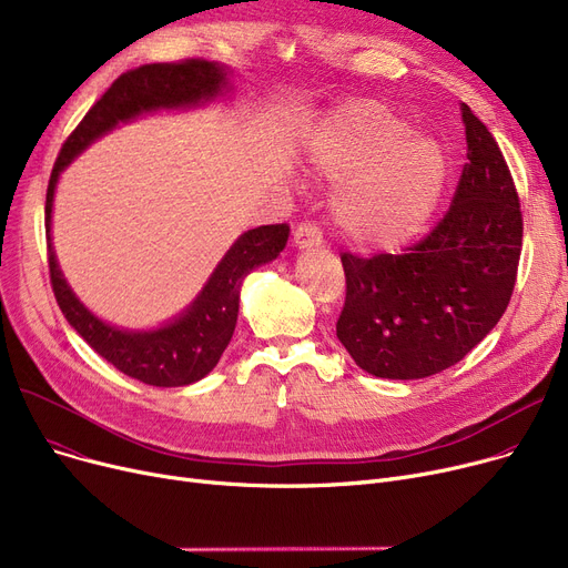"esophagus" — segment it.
Returning <instances> with one entry per match:
<instances>
[{
	"label": "esophagus",
	"instance_id": "34e87169",
	"mask_svg": "<svg viewBox=\"0 0 568 568\" xmlns=\"http://www.w3.org/2000/svg\"><path fill=\"white\" fill-rule=\"evenodd\" d=\"M294 236V246L296 248H313V246H320L322 244V232L315 223L311 221H304L294 227L292 232Z\"/></svg>",
	"mask_w": 568,
	"mask_h": 568
}]
</instances>
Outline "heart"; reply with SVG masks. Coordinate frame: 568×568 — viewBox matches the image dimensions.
<instances>
[{
    "label": "heart",
    "mask_w": 568,
    "mask_h": 568,
    "mask_svg": "<svg viewBox=\"0 0 568 568\" xmlns=\"http://www.w3.org/2000/svg\"><path fill=\"white\" fill-rule=\"evenodd\" d=\"M311 163L341 182L332 216L352 244L389 251L419 234L442 200L446 156L379 103L341 108L320 133Z\"/></svg>",
    "instance_id": "1"
}]
</instances>
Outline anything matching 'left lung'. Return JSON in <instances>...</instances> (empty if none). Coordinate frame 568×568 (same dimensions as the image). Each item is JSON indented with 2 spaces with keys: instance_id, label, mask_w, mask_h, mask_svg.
Returning <instances> with one entry per match:
<instances>
[{
  "instance_id": "left-lung-1",
  "label": "left lung",
  "mask_w": 568,
  "mask_h": 568,
  "mask_svg": "<svg viewBox=\"0 0 568 568\" xmlns=\"http://www.w3.org/2000/svg\"><path fill=\"white\" fill-rule=\"evenodd\" d=\"M460 110L467 163L437 225L398 255H341L347 287L336 336L375 377L419 379L458 364L511 302L520 197L493 133Z\"/></svg>"
}]
</instances>
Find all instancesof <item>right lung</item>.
Returning <instances> with one entry per match:
<instances>
[{
    "label": "right lung",
    "mask_w": 568,
    "mask_h": 568,
    "mask_svg": "<svg viewBox=\"0 0 568 568\" xmlns=\"http://www.w3.org/2000/svg\"><path fill=\"white\" fill-rule=\"evenodd\" d=\"M225 87V71L206 59H179L165 64H144L119 75L108 92L89 108L82 122L59 152L45 193L48 268L54 300L73 329L92 345L108 364L124 375L152 386H184L202 379L219 364L236 324L239 287L255 266L272 262L287 244L290 225H262L244 232L216 266L193 306L156 332H122L89 313L67 285L50 244L52 195L59 172L99 135L140 112L184 108L214 99Z\"/></svg>",
    "instance_id": "right-lung-1"
}]
</instances>
